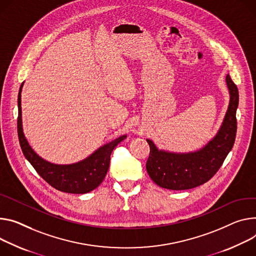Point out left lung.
Here are the masks:
<instances>
[{
  "mask_svg": "<svg viewBox=\"0 0 256 256\" xmlns=\"http://www.w3.org/2000/svg\"><path fill=\"white\" fill-rule=\"evenodd\" d=\"M230 104L216 136L202 149L191 153H172L158 150L151 140L146 168L152 180L168 190H189L210 180L233 148L237 132L236 111L239 92L230 74L226 78Z\"/></svg>",
  "mask_w": 256,
  "mask_h": 256,
  "instance_id": "8db88e82",
  "label": "left lung"
}]
</instances>
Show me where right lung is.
<instances>
[{
	"label": "right lung",
	"instance_id": "right-lung-1",
	"mask_svg": "<svg viewBox=\"0 0 256 256\" xmlns=\"http://www.w3.org/2000/svg\"><path fill=\"white\" fill-rule=\"evenodd\" d=\"M18 94L17 132L21 150L36 172L53 188L65 193L84 194L96 189L103 182L110 164V155L114 147L124 141L126 136L99 148L84 160L74 164L59 166L50 164L40 157L30 146L22 130L21 120V90Z\"/></svg>",
	"mask_w": 256,
	"mask_h": 256
}]
</instances>
